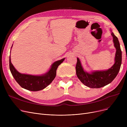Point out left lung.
<instances>
[{
	"label": "left lung",
	"instance_id": "obj_1",
	"mask_svg": "<svg viewBox=\"0 0 127 127\" xmlns=\"http://www.w3.org/2000/svg\"><path fill=\"white\" fill-rule=\"evenodd\" d=\"M112 31V30H111ZM113 41L116 53L114 64L107 70L88 72L84 70L80 60L77 58L76 66V74L80 81L86 86L92 89L100 88L109 84L114 80L121 68L122 61V53L118 38L111 31Z\"/></svg>",
	"mask_w": 127,
	"mask_h": 127
}]
</instances>
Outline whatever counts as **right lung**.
Returning <instances> with one entry per match:
<instances>
[{
    "instance_id": "obj_1",
    "label": "right lung",
    "mask_w": 127,
    "mask_h": 127,
    "mask_svg": "<svg viewBox=\"0 0 127 127\" xmlns=\"http://www.w3.org/2000/svg\"><path fill=\"white\" fill-rule=\"evenodd\" d=\"M64 60L65 58H63L55 62L51 65L48 71L44 74L31 75L19 72L12 64L10 56V69L16 81L22 88L30 91H38L44 89L52 82L56 76V71L58 67Z\"/></svg>"
}]
</instances>
